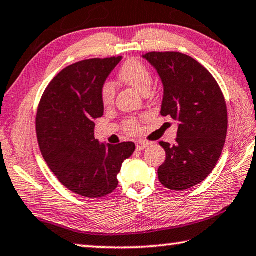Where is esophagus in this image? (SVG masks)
Listing matches in <instances>:
<instances>
[{"label": "esophagus", "instance_id": "obj_1", "mask_svg": "<svg viewBox=\"0 0 256 256\" xmlns=\"http://www.w3.org/2000/svg\"><path fill=\"white\" fill-rule=\"evenodd\" d=\"M150 145V142H136V150H145L146 147H148Z\"/></svg>", "mask_w": 256, "mask_h": 256}]
</instances>
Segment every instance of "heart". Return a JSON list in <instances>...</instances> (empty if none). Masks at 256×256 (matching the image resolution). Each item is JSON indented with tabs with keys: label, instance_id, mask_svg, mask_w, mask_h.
<instances>
[{
	"label": "heart",
	"instance_id": "1",
	"mask_svg": "<svg viewBox=\"0 0 256 256\" xmlns=\"http://www.w3.org/2000/svg\"><path fill=\"white\" fill-rule=\"evenodd\" d=\"M119 80L121 82L135 88L142 94L150 91L153 76L150 70L138 60H129L124 62L119 70ZM114 86L111 83H106L101 88V98L104 106H110L114 100ZM129 132H135L138 130V126L135 120L127 122Z\"/></svg>",
	"mask_w": 256,
	"mask_h": 256
}]
</instances>
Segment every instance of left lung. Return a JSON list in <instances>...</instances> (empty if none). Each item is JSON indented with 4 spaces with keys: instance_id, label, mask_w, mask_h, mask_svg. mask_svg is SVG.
I'll list each match as a JSON object with an SVG mask.
<instances>
[{
    "instance_id": "obj_1",
    "label": "left lung",
    "mask_w": 256,
    "mask_h": 256,
    "mask_svg": "<svg viewBox=\"0 0 256 256\" xmlns=\"http://www.w3.org/2000/svg\"><path fill=\"white\" fill-rule=\"evenodd\" d=\"M163 84L160 114L178 121L174 145L160 142L166 160L158 178L170 190L183 191L206 180L216 166L227 135L225 98L212 75L181 52H147L142 56Z\"/></svg>"
}]
</instances>
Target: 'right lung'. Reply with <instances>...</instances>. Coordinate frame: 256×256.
I'll return each mask as SVG.
<instances>
[{
	"label": "right lung",
	"mask_w": 256,
	"mask_h": 256,
	"mask_svg": "<svg viewBox=\"0 0 256 256\" xmlns=\"http://www.w3.org/2000/svg\"><path fill=\"white\" fill-rule=\"evenodd\" d=\"M122 56L82 60L62 70L39 103L36 128L40 150L62 186L86 198H101L116 186V176L136 146L94 138V120L104 112L101 88Z\"/></svg>",
	"instance_id": "obj_1"
}]
</instances>
